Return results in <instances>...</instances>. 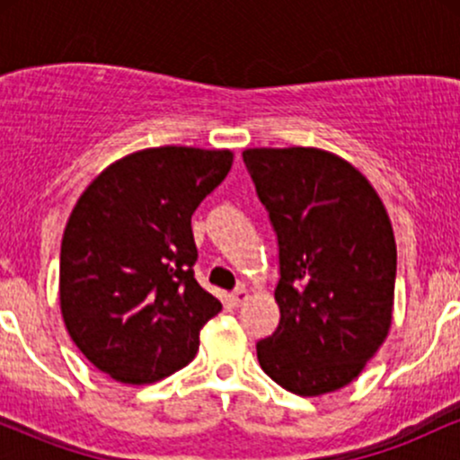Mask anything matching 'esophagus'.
Here are the masks:
<instances>
[{
	"mask_svg": "<svg viewBox=\"0 0 460 460\" xmlns=\"http://www.w3.org/2000/svg\"><path fill=\"white\" fill-rule=\"evenodd\" d=\"M248 298H251V294H248L246 288H237L234 294H229V300H231V305H234V307H240V305H244Z\"/></svg>",
	"mask_w": 460,
	"mask_h": 460,
	"instance_id": "34e87169",
	"label": "esophagus"
}]
</instances>
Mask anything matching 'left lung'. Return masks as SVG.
<instances>
[{
	"label": "left lung",
	"mask_w": 460,
	"mask_h": 460,
	"mask_svg": "<svg viewBox=\"0 0 460 460\" xmlns=\"http://www.w3.org/2000/svg\"><path fill=\"white\" fill-rule=\"evenodd\" d=\"M242 155L270 212L281 263V322L257 344L260 366L296 395L337 392L392 329V220L367 177L337 153L257 146Z\"/></svg>",
	"instance_id": "8db88e82"
}]
</instances>
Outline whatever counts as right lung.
Masks as SVG:
<instances>
[{"mask_svg":"<svg viewBox=\"0 0 460 460\" xmlns=\"http://www.w3.org/2000/svg\"><path fill=\"white\" fill-rule=\"evenodd\" d=\"M234 151L151 146L103 168L68 216L60 314L73 344L125 385L186 367L223 309L194 279V209L223 183Z\"/></svg>","mask_w":460,"mask_h":460,"instance_id":"1","label":"right lung"}]
</instances>
